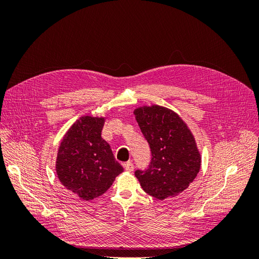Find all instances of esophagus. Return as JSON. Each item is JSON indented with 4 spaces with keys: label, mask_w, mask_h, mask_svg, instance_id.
I'll list each match as a JSON object with an SVG mask.
<instances>
[{
    "label": "esophagus",
    "mask_w": 259,
    "mask_h": 259,
    "mask_svg": "<svg viewBox=\"0 0 259 259\" xmlns=\"http://www.w3.org/2000/svg\"><path fill=\"white\" fill-rule=\"evenodd\" d=\"M124 168L126 171H133V170H134V164H133L132 162L124 163Z\"/></svg>",
    "instance_id": "1"
}]
</instances>
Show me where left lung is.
Segmentation results:
<instances>
[{"mask_svg": "<svg viewBox=\"0 0 259 259\" xmlns=\"http://www.w3.org/2000/svg\"><path fill=\"white\" fill-rule=\"evenodd\" d=\"M134 114L152 154L148 169L136 170L135 176L144 191L155 199L177 197L200 170L201 154L193 134L168 108L143 106Z\"/></svg>", "mask_w": 259, "mask_h": 259, "instance_id": "left-lung-1", "label": "left lung"}]
</instances>
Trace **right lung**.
Listing matches in <instances>:
<instances>
[{
    "label": "right lung",
    "instance_id": "1",
    "mask_svg": "<svg viewBox=\"0 0 259 259\" xmlns=\"http://www.w3.org/2000/svg\"><path fill=\"white\" fill-rule=\"evenodd\" d=\"M106 117L83 115L65 134L58 148L56 173L66 189L83 201L104 194L123 171L101 137Z\"/></svg>",
    "mask_w": 259,
    "mask_h": 259
}]
</instances>
